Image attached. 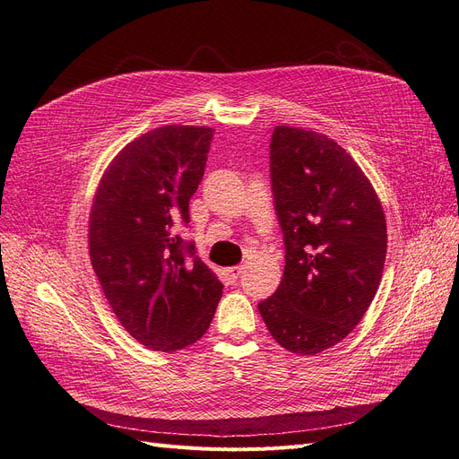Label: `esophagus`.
Listing matches in <instances>:
<instances>
[{"label": "esophagus", "instance_id": "34e87169", "mask_svg": "<svg viewBox=\"0 0 459 459\" xmlns=\"http://www.w3.org/2000/svg\"><path fill=\"white\" fill-rule=\"evenodd\" d=\"M224 272H226L228 280H230L231 283H235V281L239 280V275L243 273V266H230V268H226Z\"/></svg>", "mask_w": 459, "mask_h": 459}]
</instances>
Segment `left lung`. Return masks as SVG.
<instances>
[{
    "mask_svg": "<svg viewBox=\"0 0 459 459\" xmlns=\"http://www.w3.org/2000/svg\"><path fill=\"white\" fill-rule=\"evenodd\" d=\"M270 174L285 270L258 310L283 349L314 356L368 312L383 277L386 220L368 176L324 134L275 126Z\"/></svg>",
    "mask_w": 459,
    "mask_h": 459,
    "instance_id": "left-lung-1",
    "label": "left lung"
}]
</instances>
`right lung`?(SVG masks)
<instances>
[{
	"label": "right lung",
	"instance_id": "right-lung-1",
	"mask_svg": "<svg viewBox=\"0 0 459 459\" xmlns=\"http://www.w3.org/2000/svg\"><path fill=\"white\" fill-rule=\"evenodd\" d=\"M212 134L184 124L142 134L110 160L93 195V272L122 327L151 351L197 342L224 289L176 235V224L189 221Z\"/></svg>",
	"mask_w": 459,
	"mask_h": 459
}]
</instances>
